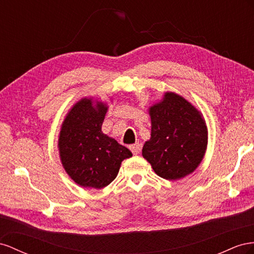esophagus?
I'll return each instance as SVG.
<instances>
[{"label": "esophagus", "mask_w": 254, "mask_h": 254, "mask_svg": "<svg viewBox=\"0 0 254 254\" xmlns=\"http://www.w3.org/2000/svg\"><path fill=\"white\" fill-rule=\"evenodd\" d=\"M129 148V150L132 151V153L134 154V155H137L140 152V144L138 143V142H135V143H133V144H131V146L128 147Z\"/></svg>", "instance_id": "34e87169"}]
</instances>
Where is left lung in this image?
Listing matches in <instances>:
<instances>
[{"label": "left lung", "mask_w": 254, "mask_h": 254, "mask_svg": "<svg viewBox=\"0 0 254 254\" xmlns=\"http://www.w3.org/2000/svg\"><path fill=\"white\" fill-rule=\"evenodd\" d=\"M151 137L142 156L158 177L169 181L190 176L205 155L207 127L203 115L176 92L167 91L149 107Z\"/></svg>", "instance_id": "obj_1"}]
</instances>
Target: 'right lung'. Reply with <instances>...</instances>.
Here are the masks:
<instances>
[{
	"mask_svg": "<svg viewBox=\"0 0 254 254\" xmlns=\"http://www.w3.org/2000/svg\"><path fill=\"white\" fill-rule=\"evenodd\" d=\"M107 103L82 98L64 117L59 135L64 171L78 185L101 190L117 177L123 159L132 152L102 132Z\"/></svg>",
	"mask_w": 254,
	"mask_h": 254,
	"instance_id": "right-lung-1",
	"label": "right lung"
}]
</instances>
